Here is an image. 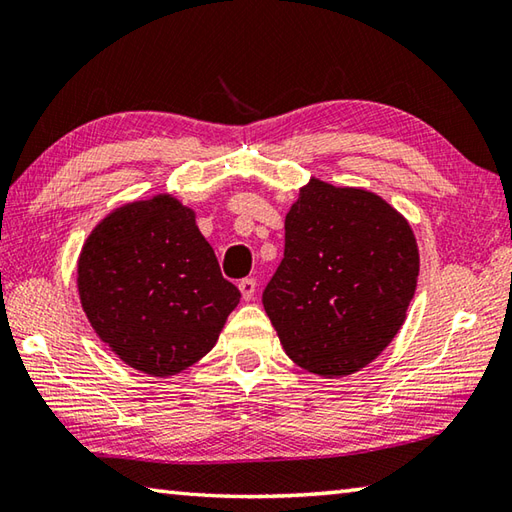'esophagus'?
Returning <instances> with one entry per match:
<instances>
[{
    "label": "esophagus",
    "mask_w": 512,
    "mask_h": 512,
    "mask_svg": "<svg viewBox=\"0 0 512 512\" xmlns=\"http://www.w3.org/2000/svg\"><path fill=\"white\" fill-rule=\"evenodd\" d=\"M239 290H242V297L244 299H253L255 297V290H257V282H255L253 277L239 279Z\"/></svg>",
    "instance_id": "1"
}]
</instances>
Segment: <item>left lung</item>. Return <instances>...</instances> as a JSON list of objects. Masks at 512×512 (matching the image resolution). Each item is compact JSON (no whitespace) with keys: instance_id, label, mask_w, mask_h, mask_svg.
Masks as SVG:
<instances>
[{"instance_id":"8db88e82","label":"left lung","mask_w":512,"mask_h":512,"mask_svg":"<svg viewBox=\"0 0 512 512\" xmlns=\"http://www.w3.org/2000/svg\"><path fill=\"white\" fill-rule=\"evenodd\" d=\"M284 259L262 302L308 373L364 368L402 328L419 275L413 230L382 197L310 179L286 215Z\"/></svg>"}]
</instances>
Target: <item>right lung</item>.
Wrapping results in <instances>:
<instances>
[{
    "instance_id": "1",
    "label": "right lung",
    "mask_w": 512,
    "mask_h": 512,
    "mask_svg": "<svg viewBox=\"0 0 512 512\" xmlns=\"http://www.w3.org/2000/svg\"><path fill=\"white\" fill-rule=\"evenodd\" d=\"M77 284L95 333L155 377L202 359L242 297L222 277L193 210L168 195L110 213L86 239Z\"/></svg>"
}]
</instances>
